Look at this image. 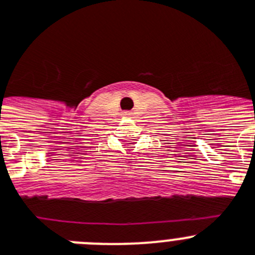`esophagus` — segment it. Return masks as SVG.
I'll return each instance as SVG.
<instances>
[{"label": "esophagus", "instance_id": "esophagus-1", "mask_svg": "<svg viewBox=\"0 0 255 255\" xmlns=\"http://www.w3.org/2000/svg\"><path fill=\"white\" fill-rule=\"evenodd\" d=\"M126 116H128V114H126Z\"/></svg>", "mask_w": 255, "mask_h": 255}]
</instances>
